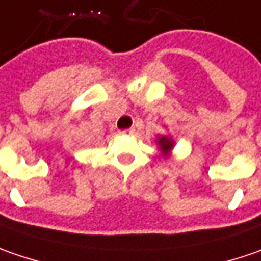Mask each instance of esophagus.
I'll use <instances>...</instances> for the list:
<instances>
[{"mask_svg":"<svg viewBox=\"0 0 261 261\" xmlns=\"http://www.w3.org/2000/svg\"><path fill=\"white\" fill-rule=\"evenodd\" d=\"M122 136H131V134H134V128H127V130H122L119 131Z\"/></svg>","mask_w":261,"mask_h":261,"instance_id":"34e87169","label":"esophagus"}]
</instances>
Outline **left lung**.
Returning <instances> with one entry per match:
<instances>
[{
	"label": "left lung",
	"instance_id": "obj_1",
	"mask_svg": "<svg viewBox=\"0 0 261 261\" xmlns=\"http://www.w3.org/2000/svg\"><path fill=\"white\" fill-rule=\"evenodd\" d=\"M156 144L161 154L164 156L165 159H169L172 156V150L175 147V140L171 134H162L156 139Z\"/></svg>",
	"mask_w": 261,
	"mask_h": 261
}]
</instances>
